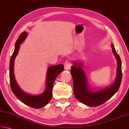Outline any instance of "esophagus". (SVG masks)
I'll list each match as a JSON object with an SVG mask.
<instances>
[{
	"label": "esophagus",
	"mask_w": 129,
	"mask_h": 129,
	"mask_svg": "<svg viewBox=\"0 0 129 129\" xmlns=\"http://www.w3.org/2000/svg\"><path fill=\"white\" fill-rule=\"evenodd\" d=\"M71 66H72V63H71V62L70 61V60L69 59H66V60L65 61L64 64L65 70H70V69H71Z\"/></svg>",
	"instance_id": "obj_1"
}]
</instances>
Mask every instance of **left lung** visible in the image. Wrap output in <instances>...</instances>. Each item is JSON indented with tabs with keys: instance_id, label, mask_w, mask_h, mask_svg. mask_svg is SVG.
<instances>
[{
	"instance_id": "obj_1",
	"label": "left lung",
	"mask_w": 129,
	"mask_h": 129,
	"mask_svg": "<svg viewBox=\"0 0 129 129\" xmlns=\"http://www.w3.org/2000/svg\"><path fill=\"white\" fill-rule=\"evenodd\" d=\"M111 46L113 54L117 59V67L115 81L110 86L95 92L90 91L87 86L86 75L81 68V63H75V66L71 67V73L74 81V93L75 98L88 106L96 107L105 103L118 91L120 86L122 80L121 60L112 44Z\"/></svg>"
}]
</instances>
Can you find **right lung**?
<instances>
[{"label": "right lung", "mask_w": 129, "mask_h": 129, "mask_svg": "<svg viewBox=\"0 0 129 129\" xmlns=\"http://www.w3.org/2000/svg\"><path fill=\"white\" fill-rule=\"evenodd\" d=\"M27 37V33L23 32L19 35L15 44V49L12 55L9 64V79L12 91L22 102L26 105L36 109L43 107L49 102L52 98L53 85L56 77L60 72L63 71V64L51 66L48 67L46 81V89L42 94L38 95H31L23 91L19 87L14 77L13 68L14 59L17 55L21 44Z\"/></svg>", "instance_id": "1"}]
</instances>
